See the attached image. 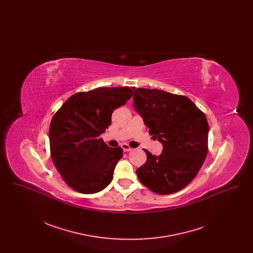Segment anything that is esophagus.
Segmentation results:
<instances>
[{"label": "esophagus", "instance_id": "34e87169", "mask_svg": "<svg viewBox=\"0 0 253 253\" xmlns=\"http://www.w3.org/2000/svg\"><path fill=\"white\" fill-rule=\"evenodd\" d=\"M121 148L123 149L124 152H130V151L132 150V148H131L129 145L126 144V143H123V144L121 145Z\"/></svg>", "mask_w": 253, "mask_h": 253}]
</instances>
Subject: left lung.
<instances>
[{
	"label": "left lung",
	"instance_id": "obj_1",
	"mask_svg": "<svg viewBox=\"0 0 253 253\" xmlns=\"http://www.w3.org/2000/svg\"><path fill=\"white\" fill-rule=\"evenodd\" d=\"M133 106L153 137L163 144L157 157L136 169L139 181L157 194L185 188L202 167L208 154L209 124L204 113L185 96L158 89L132 88Z\"/></svg>",
	"mask_w": 253,
	"mask_h": 253
}]
</instances>
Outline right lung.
Masks as SVG:
<instances>
[{
  "mask_svg": "<svg viewBox=\"0 0 253 253\" xmlns=\"http://www.w3.org/2000/svg\"><path fill=\"white\" fill-rule=\"evenodd\" d=\"M130 87H100L70 96L53 116L50 154L65 183L81 193H96L113 179L123 154L99 137L111 124L115 109L132 96Z\"/></svg>",
  "mask_w": 253,
  "mask_h": 253,
  "instance_id": "1",
  "label": "right lung"
}]
</instances>
